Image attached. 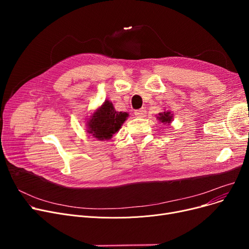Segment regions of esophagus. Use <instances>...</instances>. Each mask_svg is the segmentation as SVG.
I'll return each instance as SVG.
<instances>
[{
  "mask_svg": "<svg viewBox=\"0 0 249 249\" xmlns=\"http://www.w3.org/2000/svg\"><path fill=\"white\" fill-rule=\"evenodd\" d=\"M134 114H135V116L138 117V118L144 117L145 114H146V110H145V108H141V109H139V110H136V111L134 112Z\"/></svg>",
  "mask_w": 249,
  "mask_h": 249,
  "instance_id": "esophagus-1",
  "label": "esophagus"
}]
</instances>
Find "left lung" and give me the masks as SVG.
I'll list each match as a JSON object with an SVG mask.
<instances>
[{"label": "left lung", "instance_id": "1", "mask_svg": "<svg viewBox=\"0 0 249 249\" xmlns=\"http://www.w3.org/2000/svg\"><path fill=\"white\" fill-rule=\"evenodd\" d=\"M158 119L163 123V124H166V123H171L172 120H173V114L169 112V111H166V112H162V113H160L159 114V117Z\"/></svg>", "mask_w": 249, "mask_h": 249}]
</instances>
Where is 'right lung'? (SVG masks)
Listing matches in <instances>:
<instances>
[{
    "label": "right lung",
    "instance_id": "add662e5",
    "mask_svg": "<svg viewBox=\"0 0 249 249\" xmlns=\"http://www.w3.org/2000/svg\"><path fill=\"white\" fill-rule=\"evenodd\" d=\"M128 113L117 112L113 104L106 100L87 122L88 132L99 140L112 138L127 119Z\"/></svg>",
    "mask_w": 249,
    "mask_h": 249
}]
</instances>
